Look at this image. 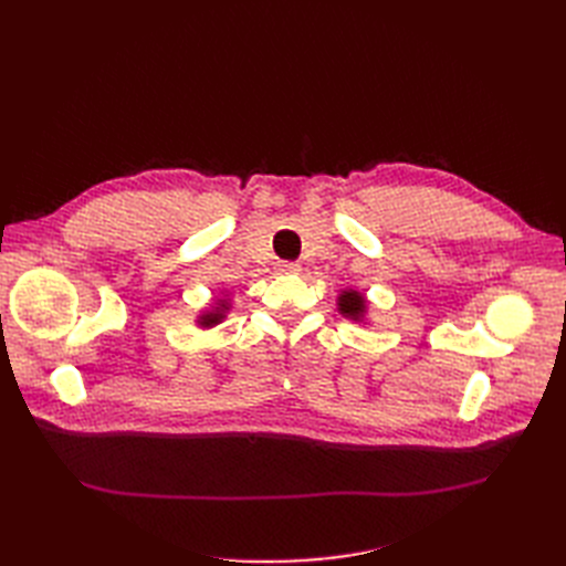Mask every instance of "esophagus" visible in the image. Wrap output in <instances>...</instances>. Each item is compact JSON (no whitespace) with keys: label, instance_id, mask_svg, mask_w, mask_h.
Here are the masks:
<instances>
[{"label":"esophagus","instance_id":"1","mask_svg":"<svg viewBox=\"0 0 566 566\" xmlns=\"http://www.w3.org/2000/svg\"><path fill=\"white\" fill-rule=\"evenodd\" d=\"M276 271H279V273H300L302 266H300L297 262H279V264H276Z\"/></svg>","mask_w":566,"mask_h":566}]
</instances>
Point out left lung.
Returning a JSON list of instances; mask_svg holds the SVG:
<instances>
[{"label":"left lung","instance_id":"8db88e82","mask_svg":"<svg viewBox=\"0 0 566 566\" xmlns=\"http://www.w3.org/2000/svg\"><path fill=\"white\" fill-rule=\"evenodd\" d=\"M364 310H366V300H364V295H358L356 290H347V293L339 297V312L345 316L361 318Z\"/></svg>","mask_w":566,"mask_h":566}]
</instances>
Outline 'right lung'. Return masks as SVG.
Returning a JSON list of instances; mask_svg holds the SVG:
<instances>
[{"mask_svg":"<svg viewBox=\"0 0 566 566\" xmlns=\"http://www.w3.org/2000/svg\"><path fill=\"white\" fill-rule=\"evenodd\" d=\"M224 310H227V304L221 302V304H219V310H217L214 314H205L200 323H202V325H214V323H219L221 318H224Z\"/></svg>","mask_w":566,"mask_h":566,"instance_id":"obj_1","label":"right lung"}]
</instances>
